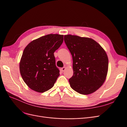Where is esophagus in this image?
I'll use <instances>...</instances> for the list:
<instances>
[{
  "label": "esophagus",
  "mask_w": 127,
  "mask_h": 127,
  "mask_svg": "<svg viewBox=\"0 0 127 127\" xmlns=\"http://www.w3.org/2000/svg\"><path fill=\"white\" fill-rule=\"evenodd\" d=\"M66 69V67H63L62 68H61V70H62L63 71H64L65 70V69Z\"/></svg>",
  "instance_id": "1"
}]
</instances>
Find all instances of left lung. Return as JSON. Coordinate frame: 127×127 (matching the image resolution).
Here are the masks:
<instances>
[{"instance_id": "left-lung-1", "label": "left lung", "mask_w": 127, "mask_h": 127, "mask_svg": "<svg viewBox=\"0 0 127 127\" xmlns=\"http://www.w3.org/2000/svg\"><path fill=\"white\" fill-rule=\"evenodd\" d=\"M64 40L72 57L70 87L81 94L94 93L106 79L109 65L106 52L91 38L69 34L64 35Z\"/></svg>"}]
</instances>
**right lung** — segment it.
<instances>
[{
	"mask_svg": "<svg viewBox=\"0 0 127 127\" xmlns=\"http://www.w3.org/2000/svg\"><path fill=\"white\" fill-rule=\"evenodd\" d=\"M63 41V35L50 34L33 40L24 49L20 70L23 79L31 90L43 93L54 86L60 75L54 52Z\"/></svg>",
	"mask_w": 127,
	"mask_h": 127,
	"instance_id": "obj_1",
	"label": "right lung"
}]
</instances>
